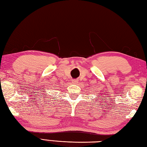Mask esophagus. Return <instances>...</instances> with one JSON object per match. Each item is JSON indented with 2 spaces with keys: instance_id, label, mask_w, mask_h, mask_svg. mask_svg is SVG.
I'll return each instance as SVG.
<instances>
[{
  "instance_id": "1",
  "label": "esophagus",
  "mask_w": 147,
  "mask_h": 147,
  "mask_svg": "<svg viewBox=\"0 0 147 147\" xmlns=\"http://www.w3.org/2000/svg\"><path fill=\"white\" fill-rule=\"evenodd\" d=\"M72 83H74V84H77V83H78V81H77V80H76V79H74L72 81Z\"/></svg>"
}]
</instances>
